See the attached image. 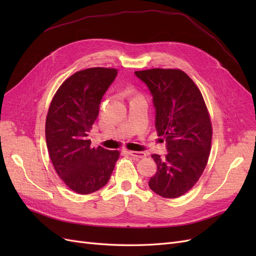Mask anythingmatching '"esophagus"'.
Wrapping results in <instances>:
<instances>
[{
  "label": "esophagus",
  "instance_id": "34e87169",
  "mask_svg": "<svg viewBox=\"0 0 256 256\" xmlns=\"http://www.w3.org/2000/svg\"><path fill=\"white\" fill-rule=\"evenodd\" d=\"M130 156H132L134 158H138V159H142V158H145L146 157V152H136V150H129L128 152Z\"/></svg>",
  "mask_w": 256,
  "mask_h": 256
}]
</instances>
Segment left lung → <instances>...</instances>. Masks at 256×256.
<instances>
[{"label":"left lung","instance_id":"8db88e82","mask_svg":"<svg viewBox=\"0 0 256 256\" xmlns=\"http://www.w3.org/2000/svg\"><path fill=\"white\" fill-rule=\"evenodd\" d=\"M134 74L152 92L157 134L166 138L168 152L164 158L152 154L157 173L148 186L162 198H180L198 182L210 154L212 127L206 104L196 83L180 69L152 68Z\"/></svg>","mask_w":256,"mask_h":256}]
</instances>
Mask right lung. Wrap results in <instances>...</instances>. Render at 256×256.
<instances>
[{
	"instance_id": "right-lung-1",
	"label": "right lung",
	"mask_w": 256,
	"mask_h": 256,
	"mask_svg": "<svg viewBox=\"0 0 256 256\" xmlns=\"http://www.w3.org/2000/svg\"><path fill=\"white\" fill-rule=\"evenodd\" d=\"M118 69L92 67L62 83L46 118V142L54 170L69 189L90 194L109 182L118 150L90 147L88 134Z\"/></svg>"
}]
</instances>
